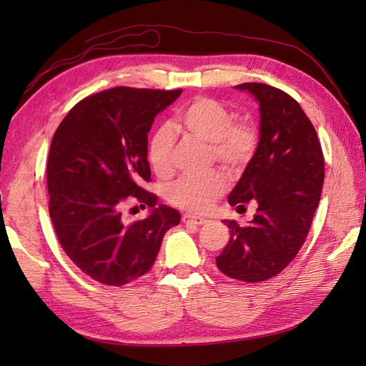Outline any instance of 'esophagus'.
Here are the masks:
<instances>
[{
	"label": "esophagus",
	"instance_id": "34e87169",
	"mask_svg": "<svg viewBox=\"0 0 366 366\" xmlns=\"http://www.w3.org/2000/svg\"><path fill=\"white\" fill-rule=\"evenodd\" d=\"M182 222L185 224H193V227H201V224L206 223V220L201 219V217H192V215H184Z\"/></svg>",
	"mask_w": 366,
	"mask_h": 366
}]
</instances>
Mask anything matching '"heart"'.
Segmentation results:
<instances>
[{
	"label": "heart",
	"mask_w": 366,
	"mask_h": 366,
	"mask_svg": "<svg viewBox=\"0 0 366 366\" xmlns=\"http://www.w3.org/2000/svg\"><path fill=\"white\" fill-rule=\"evenodd\" d=\"M229 110L219 100L197 97L177 112L171 124L201 142L212 146L217 162L228 169H236L252 157L256 146L254 130L247 124H231ZM174 147V132L169 126H160L152 132L147 144V159L159 176L171 171V155ZM227 189L224 177L209 174L204 177H181L168 190V201L179 209L190 212H204L217 197Z\"/></svg>",
	"instance_id": "heart-1"
}]
</instances>
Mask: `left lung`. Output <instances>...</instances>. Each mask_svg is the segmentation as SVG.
Returning <instances> with one entry per match:
<instances>
[{"mask_svg": "<svg viewBox=\"0 0 366 366\" xmlns=\"http://www.w3.org/2000/svg\"><path fill=\"white\" fill-rule=\"evenodd\" d=\"M234 88L259 105V139L228 203L239 209L253 199L258 209L247 227L223 220L231 237L215 262L224 275L258 283L280 274L305 242L322 192L324 155L291 96L262 83Z\"/></svg>", "mask_w": 366, "mask_h": 366, "instance_id": "1", "label": "left lung"}]
</instances>
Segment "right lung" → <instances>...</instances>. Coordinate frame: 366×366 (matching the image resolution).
<instances>
[{"label": "right lung", "instance_id": "right-lung-1", "mask_svg": "<svg viewBox=\"0 0 366 366\" xmlns=\"http://www.w3.org/2000/svg\"><path fill=\"white\" fill-rule=\"evenodd\" d=\"M182 89L112 88L76 104L59 124L46 162L50 219L66 254L92 280L122 286L152 267L165 232L181 214L139 187L149 181L147 134ZM127 199L149 207L122 220Z\"/></svg>", "mask_w": 366, "mask_h": 366}]
</instances>
